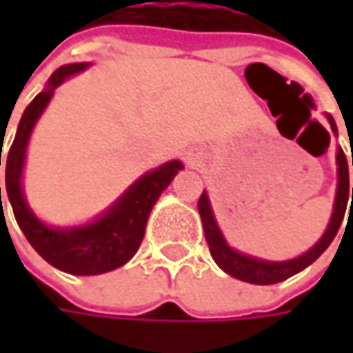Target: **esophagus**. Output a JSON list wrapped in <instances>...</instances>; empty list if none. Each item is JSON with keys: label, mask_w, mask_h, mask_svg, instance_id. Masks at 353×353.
<instances>
[{"label": "esophagus", "mask_w": 353, "mask_h": 353, "mask_svg": "<svg viewBox=\"0 0 353 353\" xmlns=\"http://www.w3.org/2000/svg\"><path fill=\"white\" fill-rule=\"evenodd\" d=\"M188 163H190V165H194V159H188Z\"/></svg>", "instance_id": "34e87169"}]
</instances>
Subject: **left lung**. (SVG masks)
<instances>
[{
  "label": "left lung",
  "mask_w": 353,
  "mask_h": 353,
  "mask_svg": "<svg viewBox=\"0 0 353 353\" xmlns=\"http://www.w3.org/2000/svg\"><path fill=\"white\" fill-rule=\"evenodd\" d=\"M326 117H328V123L332 128V133L338 135V128H336L334 117L330 114H326ZM328 139H330V135H328ZM336 165H338V188H336L332 216H330L328 228L324 230L322 237L310 250L305 251L299 257H294V259H287V261H267V259H261V257H253V255L234 250L225 241L224 234H222L220 225L216 222L214 210H212L208 192L204 190L200 200H198V212H200V218H202V225H204V234H206V241H208L212 257L218 263V267L222 271H225L228 275L239 279V281H245V283H251V285H273V283H281L285 279L301 273L308 265L314 263L320 255L326 251V248L332 243V239L338 234L340 225H342L346 210H353V188L350 190V172H347V161L342 147L336 149ZM350 192H352V195L349 194ZM347 205L350 206V209L347 208Z\"/></svg>",
  "instance_id": "1"
}]
</instances>
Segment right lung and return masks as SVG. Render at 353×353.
Here are the masks:
<instances>
[{
	"label": "right lung",
	"instance_id": "add662e5",
	"mask_svg": "<svg viewBox=\"0 0 353 353\" xmlns=\"http://www.w3.org/2000/svg\"><path fill=\"white\" fill-rule=\"evenodd\" d=\"M88 66L90 62H74L54 70V74L48 78L47 88L37 94L33 102L23 112L6 163L7 198L11 202L21 232L47 263L70 275H102L128 263L141 245L149 214L161 192L172 183L174 174L184 169L181 161H169L155 170L145 172L108 210L88 224L54 228L34 216L23 194V167L34 123L47 110L54 90L66 78L84 72Z\"/></svg>",
	"mask_w": 353,
	"mask_h": 353
}]
</instances>
